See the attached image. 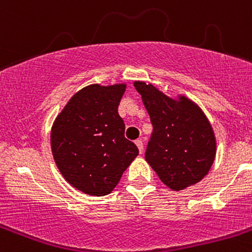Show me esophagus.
<instances>
[{
    "label": "esophagus",
    "instance_id": "obj_1",
    "mask_svg": "<svg viewBox=\"0 0 252 252\" xmlns=\"http://www.w3.org/2000/svg\"><path fill=\"white\" fill-rule=\"evenodd\" d=\"M135 144H136V146H137V148H139L140 153H142V151H144V144H142V140L141 139H137L136 141H135Z\"/></svg>",
    "mask_w": 252,
    "mask_h": 252
}]
</instances>
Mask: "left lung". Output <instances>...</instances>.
I'll list each match as a JSON object with an SVG mask.
<instances>
[{"label":"left lung","mask_w":252,"mask_h":252,"mask_svg":"<svg viewBox=\"0 0 252 252\" xmlns=\"http://www.w3.org/2000/svg\"><path fill=\"white\" fill-rule=\"evenodd\" d=\"M150 116L145 159L162 183L182 190L201 182L216 158V137L203 111L184 95L174 99L145 82L133 83Z\"/></svg>","instance_id":"left-lung-1"}]
</instances>
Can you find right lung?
Instances as JSON below:
<instances>
[{
    "label": "right lung",
    "mask_w": 252,
    "mask_h": 252,
    "mask_svg": "<svg viewBox=\"0 0 252 252\" xmlns=\"http://www.w3.org/2000/svg\"><path fill=\"white\" fill-rule=\"evenodd\" d=\"M126 84H91L75 93L51 127L55 164L78 190L102 197L113 190L139 155L125 137L119 104Z\"/></svg>",
    "instance_id": "add662e5"
}]
</instances>
